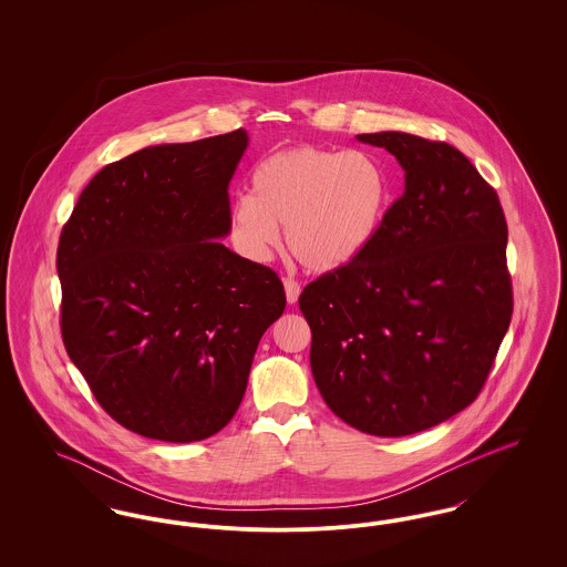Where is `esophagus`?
<instances>
[{
    "label": "esophagus",
    "mask_w": 567,
    "mask_h": 567,
    "mask_svg": "<svg viewBox=\"0 0 567 567\" xmlns=\"http://www.w3.org/2000/svg\"><path fill=\"white\" fill-rule=\"evenodd\" d=\"M285 293H287V301L296 303L297 297L301 293V287L296 278H285Z\"/></svg>",
    "instance_id": "obj_1"
}]
</instances>
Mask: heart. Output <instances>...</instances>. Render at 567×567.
Returning <instances> with one entry per match:
<instances>
[{"mask_svg": "<svg viewBox=\"0 0 567 567\" xmlns=\"http://www.w3.org/2000/svg\"><path fill=\"white\" fill-rule=\"evenodd\" d=\"M389 202L391 183L372 155L293 146L255 167L250 195L231 206V238L248 259L266 261L285 225L303 268L340 270L377 238Z\"/></svg>", "mask_w": 567, "mask_h": 567, "instance_id": "1", "label": "heart"}]
</instances>
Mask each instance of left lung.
I'll use <instances>...</instances> for the list:
<instances>
[{
	"instance_id": "8db88e82",
	"label": "left lung",
	"mask_w": 567,
	"mask_h": 567,
	"mask_svg": "<svg viewBox=\"0 0 567 567\" xmlns=\"http://www.w3.org/2000/svg\"><path fill=\"white\" fill-rule=\"evenodd\" d=\"M404 167L377 238L299 296L324 404L359 432L400 437L472 404L513 317L508 225L495 189L446 142L357 135Z\"/></svg>"
}]
</instances>
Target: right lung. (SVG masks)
<instances>
[{"label":"right lung","mask_w":567,"mask_h":567,"mask_svg":"<svg viewBox=\"0 0 567 567\" xmlns=\"http://www.w3.org/2000/svg\"><path fill=\"white\" fill-rule=\"evenodd\" d=\"M244 130L159 144L100 169L56 248L61 336L97 404L130 432L197 442L243 402L287 306L276 271L216 238Z\"/></svg>","instance_id":"right-lung-1"}]
</instances>
